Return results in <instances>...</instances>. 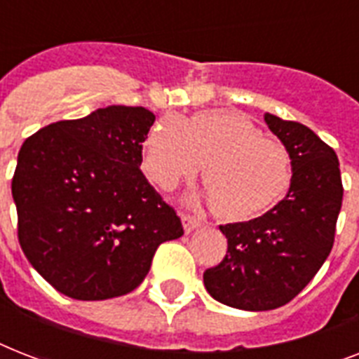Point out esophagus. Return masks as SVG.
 I'll return each mask as SVG.
<instances>
[{
  "label": "esophagus",
  "instance_id": "34e87169",
  "mask_svg": "<svg viewBox=\"0 0 359 359\" xmlns=\"http://www.w3.org/2000/svg\"><path fill=\"white\" fill-rule=\"evenodd\" d=\"M182 225H184L186 233H191L196 227L201 225V219L197 216H191V214H182Z\"/></svg>",
  "mask_w": 359,
  "mask_h": 359
}]
</instances>
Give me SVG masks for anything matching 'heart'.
<instances>
[{
    "mask_svg": "<svg viewBox=\"0 0 359 359\" xmlns=\"http://www.w3.org/2000/svg\"><path fill=\"white\" fill-rule=\"evenodd\" d=\"M203 161L214 214L231 222L276 207L294 179L289 149L235 111L210 109L184 121L165 115L149 130L141 149V168L165 191L191 179Z\"/></svg>",
    "mask_w": 359,
    "mask_h": 359,
    "instance_id": "1",
    "label": "heart"
}]
</instances>
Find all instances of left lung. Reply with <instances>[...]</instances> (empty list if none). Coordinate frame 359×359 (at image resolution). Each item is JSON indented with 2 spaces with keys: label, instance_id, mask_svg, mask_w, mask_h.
<instances>
[{
  "label": "left lung",
  "instance_id": "left-lung-1",
  "mask_svg": "<svg viewBox=\"0 0 359 359\" xmlns=\"http://www.w3.org/2000/svg\"><path fill=\"white\" fill-rule=\"evenodd\" d=\"M264 121L292 156V186L261 218L219 225L227 253L203 273L214 300L245 311L276 309L300 294L334 248L343 203L334 149L296 121L272 114Z\"/></svg>",
  "mask_w": 359,
  "mask_h": 359
}]
</instances>
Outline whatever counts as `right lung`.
<instances>
[{
  "instance_id": "right-lung-1",
  "label": "right lung",
  "mask_w": 359,
  "mask_h": 359,
  "mask_svg": "<svg viewBox=\"0 0 359 359\" xmlns=\"http://www.w3.org/2000/svg\"><path fill=\"white\" fill-rule=\"evenodd\" d=\"M154 114L108 106L57 121L24 141L13 177L18 240L53 289L74 300L134 290L165 240L184 235L141 173Z\"/></svg>"
}]
</instances>
